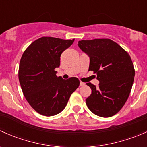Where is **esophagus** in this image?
<instances>
[{"instance_id": "1", "label": "esophagus", "mask_w": 147, "mask_h": 147, "mask_svg": "<svg viewBox=\"0 0 147 147\" xmlns=\"http://www.w3.org/2000/svg\"><path fill=\"white\" fill-rule=\"evenodd\" d=\"M84 84H84V82H80V85L82 86H82H84Z\"/></svg>"}]
</instances>
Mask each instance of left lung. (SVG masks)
<instances>
[{
  "mask_svg": "<svg viewBox=\"0 0 147 147\" xmlns=\"http://www.w3.org/2000/svg\"><path fill=\"white\" fill-rule=\"evenodd\" d=\"M90 62L89 70L97 74L99 88L87 83L92 94L86 104L94 115L109 117L116 115L127 102L134 82V65L129 55L110 39H94L78 42Z\"/></svg>",
  "mask_w": 147,
  "mask_h": 147,
  "instance_id": "1",
  "label": "left lung"
}]
</instances>
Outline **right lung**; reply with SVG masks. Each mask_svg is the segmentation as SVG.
Listing matches in <instances>:
<instances>
[{"label": "right lung", "instance_id": "1", "mask_svg": "<svg viewBox=\"0 0 147 147\" xmlns=\"http://www.w3.org/2000/svg\"><path fill=\"white\" fill-rule=\"evenodd\" d=\"M74 40L42 37L32 42L22 55L18 70L22 91L30 105L40 115L50 117L61 112L79 87L78 78L64 80L55 71L61 54Z\"/></svg>", "mask_w": 147, "mask_h": 147}]
</instances>
